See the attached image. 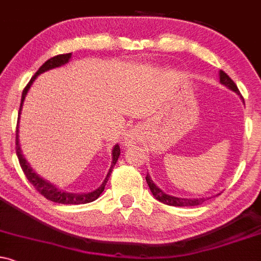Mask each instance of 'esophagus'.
<instances>
[{
  "instance_id": "34e87169",
  "label": "esophagus",
  "mask_w": 261,
  "mask_h": 261,
  "mask_svg": "<svg viewBox=\"0 0 261 261\" xmlns=\"http://www.w3.org/2000/svg\"><path fill=\"white\" fill-rule=\"evenodd\" d=\"M139 137H141V134H139V132L137 129H130L128 130L127 133H125V137H124V143L127 145H133L136 144L137 142L139 141Z\"/></svg>"
}]
</instances>
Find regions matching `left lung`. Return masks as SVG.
<instances>
[{
	"instance_id": "1",
	"label": "left lung",
	"mask_w": 261,
	"mask_h": 261,
	"mask_svg": "<svg viewBox=\"0 0 261 261\" xmlns=\"http://www.w3.org/2000/svg\"><path fill=\"white\" fill-rule=\"evenodd\" d=\"M219 80H220L221 85L225 86L226 88H229L230 91L235 92L238 96H240V92H239V89H238L237 85L232 82L231 78L229 77V75L226 74L225 72H223V71L219 72ZM243 102H244V99H243ZM145 180H147L148 187H149V189H150V192H152L153 197L155 198L156 200L161 201V203L167 204V205L197 206V205H200L201 203H204L206 199H209V198H179V197H174V195L167 194V193H164L163 190L161 189V188L156 187L155 183H154V181L152 180V178H150L149 174H147V176H145ZM218 195H219V194H218Z\"/></svg>"
}]
</instances>
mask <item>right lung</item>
<instances>
[{"mask_svg": "<svg viewBox=\"0 0 261 261\" xmlns=\"http://www.w3.org/2000/svg\"><path fill=\"white\" fill-rule=\"evenodd\" d=\"M72 57V53H66V55H58L55 56V57L49 58L48 61H46L42 66L40 67L37 72H36L35 75L31 78V81L29 82V85L26 86V88L23 89L22 92V98H21V107H19V112H18V123H19V116H21V111H22V106H23L24 98H26L27 93H29L31 86L33 85L36 78L38 77L41 73H44V72L49 71V69L53 68H58V67H62L64 64H67L69 62ZM19 137H18V124H17V130H16V153H17L19 164H21L22 170H23L24 175L27 176L29 181L35 187L36 190H38V193H41L44 198L48 199V200L55 201V203H60V204H86V203H91V201L96 200V199L102 194V192L105 190L106 184H107L109 175H111L112 170H113L114 165H116L117 161H118L119 155H120V149L119 145L116 144L112 149V164L111 168H109V172L106 179L103 180V183L100 184L99 187L96 188L92 192H87V193H69L66 192V190L60 189L57 186L52 184L51 181H48L47 179L42 178L41 175H38L37 173L33 170V168L31 167L29 162L26 161L24 158L23 153H22L21 145H19Z\"/></svg>", "mask_w": 261, "mask_h": 261, "instance_id": "1", "label": "right lung"}]
</instances>
